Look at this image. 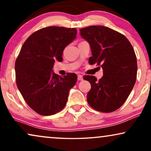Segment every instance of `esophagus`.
I'll return each instance as SVG.
<instances>
[{"label": "esophagus", "mask_w": 151, "mask_h": 151, "mask_svg": "<svg viewBox=\"0 0 151 151\" xmlns=\"http://www.w3.org/2000/svg\"><path fill=\"white\" fill-rule=\"evenodd\" d=\"M78 80H82L83 78H82V75H78Z\"/></svg>", "instance_id": "1"}]
</instances>
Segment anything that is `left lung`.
<instances>
[{"label":"left lung","instance_id":"obj_1","mask_svg":"<svg viewBox=\"0 0 151 151\" xmlns=\"http://www.w3.org/2000/svg\"><path fill=\"white\" fill-rule=\"evenodd\" d=\"M80 32L91 46L89 63L100 65L104 73L99 80L93 76H84L91 86L86 97L88 104L100 112L116 111L136 82L137 65L133 46L123 34L104 26H89Z\"/></svg>","mask_w":151,"mask_h":151}]
</instances>
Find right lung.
<instances>
[{"instance_id":"right-lung-1","label":"right lung","mask_w":151,"mask_h":151,"mask_svg":"<svg viewBox=\"0 0 151 151\" xmlns=\"http://www.w3.org/2000/svg\"><path fill=\"white\" fill-rule=\"evenodd\" d=\"M76 34V28L47 27L33 33L20 49L15 63L16 84L27 104L38 114L51 115L65 106L77 75L61 77L52 69L55 60H63L64 49Z\"/></svg>"}]
</instances>
